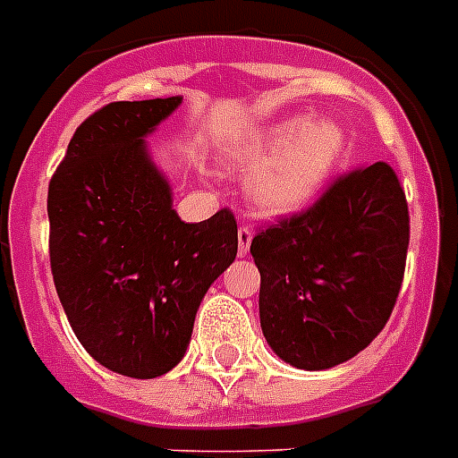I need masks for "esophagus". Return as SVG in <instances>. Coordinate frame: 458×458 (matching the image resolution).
I'll list each match as a JSON object with an SVG mask.
<instances>
[{
  "label": "esophagus",
  "instance_id": "esophagus-1",
  "mask_svg": "<svg viewBox=\"0 0 458 458\" xmlns=\"http://www.w3.org/2000/svg\"><path fill=\"white\" fill-rule=\"evenodd\" d=\"M251 237H254L251 228H249V225H240V230H237V254H240V256L249 254V247H251Z\"/></svg>",
  "mask_w": 458,
  "mask_h": 458
}]
</instances>
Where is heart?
I'll list each match as a JSON object with an SVG mask.
<instances>
[{
	"label": "heart",
	"instance_id": "obj_1",
	"mask_svg": "<svg viewBox=\"0 0 458 458\" xmlns=\"http://www.w3.org/2000/svg\"><path fill=\"white\" fill-rule=\"evenodd\" d=\"M345 152V133L334 122L296 114L267 126L237 150L251 166L249 197L266 214H289L315 199Z\"/></svg>",
	"mask_w": 458,
	"mask_h": 458
}]
</instances>
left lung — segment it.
<instances>
[{"mask_svg":"<svg viewBox=\"0 0 458 458\" xmlns=\"http://www.w3.org/2000/svg\"><path fill=\"white\" fill-rule=\"evenodd\" d=\"M407 247V197L386 162L348 171L308 209L256 230L267 345L308 371L355 358L395 308Z\"/></svg>","mask_w":458,"mask_h":458,"instance_id":"obj_1","label":"left lung"}]
</instances>
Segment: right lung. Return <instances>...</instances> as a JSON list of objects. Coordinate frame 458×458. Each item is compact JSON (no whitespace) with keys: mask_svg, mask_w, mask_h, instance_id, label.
<instances>
[{"mask_svg":"<svg viewBox=\"0 0 458 458\" xmlns=\"http://www.w3.org/2000/svg\"><path fill=\"white\" fill-rule=\"evenodd\" d=\"M181 96L117 100L81 122L48 183V259L74 336L122 377L174 369L197 308L235 261L230 209L185 223L148 157L145 136Z\"/></svg>","mask_w":458,"mask_h":458,"instance_id":"1","label":"right lung"}]
</instances>
